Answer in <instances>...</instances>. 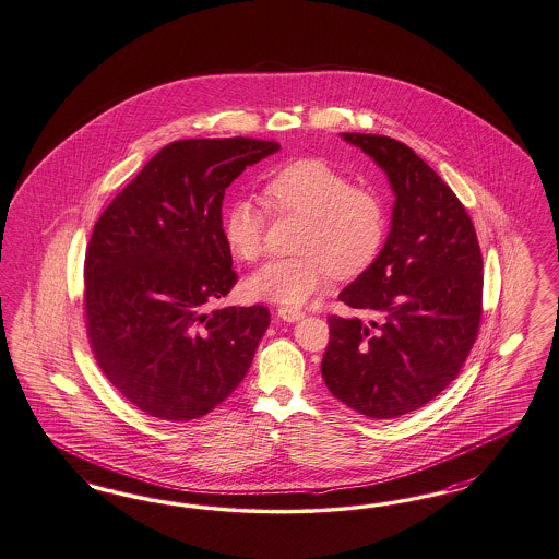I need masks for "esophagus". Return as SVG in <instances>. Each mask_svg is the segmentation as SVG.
<instances>
[{"label": "esophagus", "instance_id": "esophagus-1", "mask_svg": "<svg viewBox=\"0 0 559 559\" xmlns=\"http://www.w3.org/2000/svg\"><path fill=\"white\" fill-rule=\"evenodd\" d=\"M278 312V318H283L285 322H297V320H301L306 313L301 312V310H295V308H278L276 310Z\"/></svg>", "mask_w": 559, "mask_h": 559}]
</instances>
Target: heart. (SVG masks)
<instances>
[{"mask_svg": "<svg viewBox=\"0 0 559 559\" xmlns=\"http://www.w3.org/2000/svg\"><path fill=\"white\" fill-rule=\"evenodd\" d=\"M262 201L274 216H301L299 255L272 260L246 289L253 299L304 306L335 272L354 276L368 269L384 241V205L370 189L324 159H297L262 182ZM224 241L241 262L253 264L264 251L266 212L255 201L235 200L224 212Z\"/></svg>", "mask_w": 559, "mask_h": 559, "instance_id": "1", "label": "heart"}]
</instances>
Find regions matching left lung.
Masks as SVG:
<instances>
[{
  "instance_id": "left-lung-1",
  "label": "left lung",
  "mask_w": 559,
  "mask_h": 559,
  "mask_svg": "<svg viewBox=\"0 0 559 559\" xmlns=\"http://www.w3.org/2000/svg\"><path fill=\"white\" fill-rule=\"evenodd\" d=\"M386 173L395 193L377 260L338 293L359 318L329 316L322 379L336 400L377 420L400 418L457 379L483 316V253L466 207L412 147L343 133Z\"/></svg>"
}]
</instances>
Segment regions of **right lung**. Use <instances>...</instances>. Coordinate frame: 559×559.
Masks as SVG:
<instances>
[{"instance_id":"obj_1","label":"right lung","mask_w":559,"mask_h":559,"mask_svg":"<svg viewBox=\"0 0 559 559\" xmlns=\"http://www.w3.org/2000/svg\"><path fill=\"white\" fill-rule=\"evenodd\" d=\"M249 136L162 147L104 210L85 253L91 352L118 393L157 420L210 414L246 379L269 308H205L235 287L226 187L278 152Z\"/></svg>"}]
</instances>
